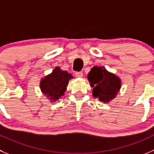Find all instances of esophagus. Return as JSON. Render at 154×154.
Segmentation results:
<instances>
[{"label":"esophagus","mask_w":154,"mask_h":154,"mask_svg":"<svg viewBox=\"0 0 154 154\" xmlns=\"http://www.w3.org/2000/svg\"><path fill=\"white\" fill-rule=\"evenodd\" d=\"M75 75L77 77H83V72L82 71H77V72H75Z\"/></svg>","instance_id":"34e87169"}]
</instances>
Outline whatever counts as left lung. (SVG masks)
<instances>
[{"label": "left lung", "mask_w": 154, "mask_h": 154, "mask_svg": "<svg viewBox=\"0 0 154 154\" xmlns=\"http://www.w3.org/2000/svg\"><path fill=\"white\" fill-rule=\"evenodd\" d=\"M87 78L90 86L93 87V97H98L100 101L109 102L112 100L121 87L120 79L101 67H93Z\"/></svg>", "instance_id": "left-lung-1"}]
</instances>
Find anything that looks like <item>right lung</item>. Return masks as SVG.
Listing matches in <instances>:
<instances>
[{"mask_svg": "<svg viewBox=\"0 0 154 154\" xmlns=\"http://www.w3.org/2000/svg\"><path fill=\"white\" fill-rule=\"evenodd\" d=\"M72 77L71 74L57 67L51 74L42 80L40 87L44 94L55 101L64 95L69 80Z\"/></svg>", "mask_w": 154, "mask_h": 154, "instance_id": "1", "label": "right lung"}]
</instances>
